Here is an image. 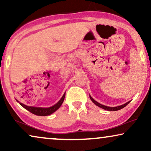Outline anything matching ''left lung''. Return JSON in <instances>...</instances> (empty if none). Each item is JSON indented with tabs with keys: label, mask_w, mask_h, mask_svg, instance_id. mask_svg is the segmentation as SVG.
<instances>
[{
	"label": "left lung",
	"mask_w": 151,
	"mask_h": 151,
	"mask_svg": "<svg viewBox=\"0 0 151 151\" xmlns=\"http://www.w3.org/2000/svg\"><path fill=\"white\" fill-rule=\"evenodd\" d=\"M89 97H90V99H91V100L92 102H93L94 104L96 105V106H99V107H100V108H102V109H105V110H106V111H118V110H120V109H123L124 107H125L126 106H127V105L128 104H129V102H131V101H129V102H127V103H126V104H122V105H121V106H115V107H109V106H104V105H102V104H100V103H98V102H96V100H93V98H91V96H89Z\"/></svg>",
	"instance_id": "left-lung-1"
}]
</instances>
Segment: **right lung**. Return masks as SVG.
Returning a JSON list of instances; mask_svg holds the SVG:
<instances>
[{
    "label": "right lung",
    "mask_w": 151,
    "mask_h": 151,
    "mask_svg": "<svg viewBox=\"0 0 151 151\" xmlns=\"http://www.w3.org/2000/svg\"><path fill=\"white\" fill-rule=\"evenodd\" d=\"M65 93L63 95V96L62 97V98L60 100V101L58 103H56L55 105H53V106L49 107V108H41V107H34V106H29L27 105H24L22 103L20 102V104L21 105L22 107H24V109L29 111L33 114L36 115H40V116H47V115H51V113H54L55 111H57L60 106L63 104L64 100H65Z\"/></svg>",
    "instance_id": "obj_1"
}]
</instances>
